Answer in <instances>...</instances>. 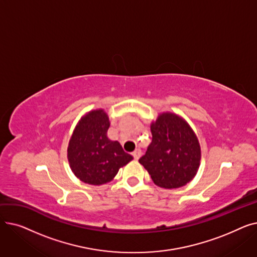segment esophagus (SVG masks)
<instances>
[{
  "instance_id": "34e87169",
  "label": "esophagus",
  "mask_w": 257,
  "mask_h": 257,
  "mask_svg": "<svg viewBox=\"0 0 257 257\" xmlns=\"http://www.w3.org/2000/svg\"><path fill=\"white\" fill-rule=\"evenodd\" d=\"M132 155H133L134 159L138 160V159L141 157V155H142V150H141V149H137L136 151H134V152L132 153Z\"/></svg>"
}]
</instances>
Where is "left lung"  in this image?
<instances>
[{"instance_id": "1", "label": "left lung", "mask_w": 257, "mask_h": 257, "mask_svg": "<svg viewBox=\"0 0 257 257\" xmlns=\"http://www.w3.org/2000/svg\"><path fill=\"white\" fill-rule=\"evenodd\" d=\"M152 143L140 158L159 187L178 188L190 182L201 160L199 141L191 126L172 112L160 113L151 124Z\"/></svg>"}]
</instances>
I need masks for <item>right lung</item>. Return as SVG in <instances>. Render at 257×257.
Segmentation results:
<instances>
[{
    "label": "right lung",
    "mask_w": 257,
    "mask_h": 257,
    "mask_svg": "<svg viewBox=\"0 0 257 257\" xmlns=\"http://www.w3.org/2000/svg\"><path fill=\"white\" fill-rule=\"evenodd\" d=\"M109 126V117L103 109L89 111L77 124L67 147V159L81 181L105 184L133 159L117 141L107 138Z\"/></svg>",
    "instance_id": "1"
}]
</instances>
